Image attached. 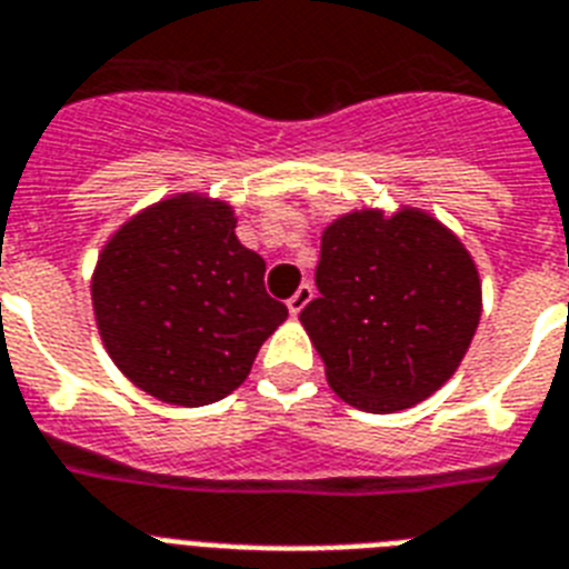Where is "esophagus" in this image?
Returning <instances> with one entry per match:
<instances>
[{
  "instance_id": "esophagus-1",
  "label": "esophagus",
  "mask_w": 569,
  "mask_h": 569,
  "mask_svg": "<svg viewBox=\"0 0 569 569\" xmlns=\"http://www.w3.org/2000/svg\"><path fill=\"white\" fill-rule=\"evenodd\" d=\"M310 299H313V288H310L308 281H305V284H299V288H296V293L288 299V310L293 313V317H299Z\"/></svg>"
}]
</instances>
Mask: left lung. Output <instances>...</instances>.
<instances>
[{"instance_id":"8db88e82","label":"left lung","mask_w":569,"mask_h":569,"mask_svg":"<svg viewBox=\"0 0 569 569\" xmlns=\"http://www.w3.org/2000/svg\"><path fill=\"white\" fill-rule=\"evenodd\" d=\"M317 288L299 322L328 386L371 415L411 409L451 380L483 310L472 252L420 207L333 218Z\"/></svg>"}]
</instances>
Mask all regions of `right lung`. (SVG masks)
Listing matches in <instances>:
<instances>
[{
	"mask_svg": "<svg viewBox=\"0 0 569 569\" xmlns=\"http://www.w3.org/2000/svg\"><path fill=\"white\" fill-rule=\"evenodd\" d=\"M236 221L221 198L174 192L123 221L97 256V331L126 380L154 400L187 409L224 400L288 319Z\"/></svg>",
	"mask_w": 569,
	"mask_h": 569,
	"instance_id": "obj_1",
	"label": "right lung"
}]
</instances>
